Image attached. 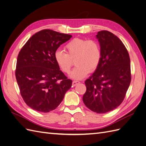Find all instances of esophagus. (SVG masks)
<instances>
[{"label": "esophagus", "instance_id": "obj_1", "mask_svg": "<svg viewBox=\"0 0 146 146\" xmlns=\"http://www.w3.org/2000/svg\"><path fill=\"white\" fill-rule=\"evenodd\" d=\"M79 83H80V82L77 81V80H74V81L72 82V85H73L74 86H76V85H77V84H78Z\"/></svg>", "mask_w": 146, "mask_h": 146}]
</instances>
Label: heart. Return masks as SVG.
<instances>
[{
	"mask_svg": "<svg viewBox=\"0 0 146 146\" xmlns=\"http://www.w3.org/2000/svg\"><path fill=\"white\" fill-rule=\"evenodd\" d=\"M65 48L66 53L60 49L55 52V61L63 72L69 73L75 60L76 66L70 74L73 79L85 78L90 71H95L100 64L101 47L94 39L74 38L66 44Z\"/></svg>",
	"mask_w": 146,
	"mask_h": 146,
	"instance_id": "obj_1",
	"label": "heart"
}]
</instances>
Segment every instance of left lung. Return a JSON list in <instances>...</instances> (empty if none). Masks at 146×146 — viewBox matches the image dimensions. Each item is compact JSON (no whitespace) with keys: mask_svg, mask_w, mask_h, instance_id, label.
<instances>
[{"mask_svg":"<svg viewBox=\"0 0 146 146\" xmlns=\"http://www.w3.org/2000/svg\"><path fill=\"white\" fill-rule=\"evenodd\" d=\"M96 38L101 47L100 65L85 83L83 101L91 111L106 113L116 108L125 98L131 82L130 60L124 44L113 33L100 31Z\"/></svg>","mask_w":146,"mask_h":146,"instance_id":"obj_1","label":"left lung"}]
</instances>
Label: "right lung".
I'll return each mask as SVG.
<instances>
[{
  "mask_svg": "<svg viewBox=\"0 0 146 146\" xmlns=\"http://www.w3.org/2000/svg\"><path fill=\"white\" fill-rule=\"evenodd\" d=\"M71 37L44 29L33 35L20 50L16 78L24 102L33 110L43 113L55 110L71 87L72 80L54 58L57 48Z\"/></svg>",
  "mask_w": 146,
  "mask_h": 146,
  "instance_id": "1",
  "label": "right lung"
}]
</instances>
